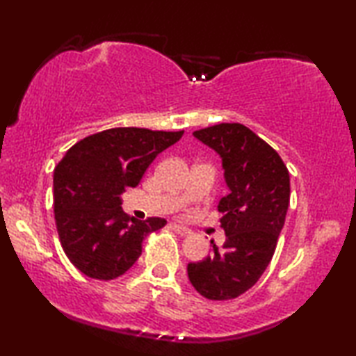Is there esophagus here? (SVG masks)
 <instances>
[{"instance_id":"1","label":"esophagus","mask_w":356,"mask_h":356,"mask_svg":"<svg viewBox=\"0 0 356 356\" xmlns=\"http://www.w3.org/2000/svg\"><path fill=\"white\" fill-rule=\"evenodd\" d=\"M172 229L176 231V233H179L180 236H188V234H191V229H190V228L182 227V225H177V223H172Z\"/></svg>"}]
</instances>
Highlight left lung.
I'll return each instance as SVG.
<instances>
[{
  "mask_svg": "<svg viewBox=\"0 0 356 356\" xmlns=\"http://www.w3.org/2000/svg\"><path fill=\"white\" fill-rule=\"evenodd\" d=\"M222 156L229 193L218 202L227 241L212 255L187 266L195 290L207 300L241 296L273 259L290 204V174L277 152L241 123H220L193 133Z\"/></svg>",
  "mask_w": 356,
  "mask_h": 356,
  "instance_id": "1",
  "label": "left lung"
}]
</instances>
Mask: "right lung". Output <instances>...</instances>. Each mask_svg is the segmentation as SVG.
<instances>
[{
    "label": "right lung",
    "instance_id": "obj_1",
    "mask_svg": "<svg viewBox=\"0 0 356 356\" xmlns=\"http://www.w3.org/2000/svg\"><path fill=\"white\" fill-rule=\"evenodd\" d=\"M184 131L111 128L83 138L54 172L55 223L70 261L88 277L112 280L136 263L145 236L165 218L136 220L122 209V193L136 187L158 154Z\"/></svg>",
    "mask_w": 356,
    "mask_h": 356
}]
</instances>
